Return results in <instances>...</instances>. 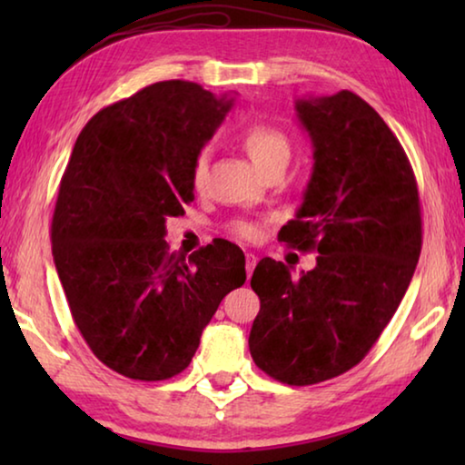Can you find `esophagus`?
Returning a JSON list of instances; mask_svg holds the SVG:
<instances>
[{
  "mask_svg": "<svg viewBox=\"0 0 465 465\" xmlns=\"http://www.w3.org/2000/svg\"><path fill=\"white\" fill-rule=\"evenodd\" d=\"M256 262H258V256L252 254V252H248V254H246V272H248V277L252 274V271L256 269Z\"/></svg>",
  "mask_w": 465,
  "mask_h": 465,
  "instance_id": "34e87169",
  "label": "esophagus"
}]
</instances>
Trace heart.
<instances>
[{"label": "heart", "instance_id": "heart-1", "mask_svg": "<svg viewBox=\"0 0 465 465\" xmlns=\"http://www.w3.org/2000/svg\"><path fill=\"white\" fill-rule=\"evenodd\" d=\"M240 143L246 149L248 157L258 170L269 168L271 163H279L289 160V139L281 129L272 127V124L254 123L240 133ZM204 170H207V155L201 153L194 160L193 168V183L194 186H201L204 178ZM232 233L238 235L242 240H256L261 235V223L252 222V219H238L232 225Z\"/></svg>", "mask_w": 465, "mask_h": 465}]
</instances>
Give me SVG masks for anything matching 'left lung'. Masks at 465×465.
Instances as JSON below:
<instances>
[{
  "instance_id": "8db88e82",
  "label": "left lung",
  "mask_w": 465,
  "mask_h": 465,
  "mask_svg": "<svg viewBox=\"0 0 465 465\" xmlns=\"http://www.w3.org/2000/svg\"><path fill=\"white\" fill-rule=\"evenodd\" d=\"M313 170L295 219L279 238L318 250L316 269L293 279L262 258L250 285L261 312L250 355L277 381L312 385L363 361L411 285L422 222L411 162L388 124L349 90L295 100Z\"/></svg>"
}]
</instances>
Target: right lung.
<instances>
[{
	"instance_id": "right-lung-1",
	"label": "right lung",
	"mask_w": 465,
	"mask_h": 465,
	"mask_svg": "<svg viewBox=\"0 0 465 465\" xmlns=\"http://www.w3.org/2000/svg\"><path fill=\"white\" fill-rule=\"evenodd\" d=\"M232 106L193 82L147 85L92 116L61 178L54 269L94 355L131 380L184 371L222 299L246 281L232 242L186 261L163 240L166 219L194 201V160Z\"/></svg>"
}]
</instances>
